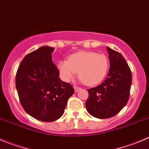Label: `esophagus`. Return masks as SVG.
Here are the masks:
<instances>
[{
	"label": "esophagus",
	"instance_id": "obj_1",
	"mask_svg": "<svg viewBox=\"0 0 149 149\" xmlns=\"http://www.w3.org/2000/svg\"><path fill=\"white\" fill-rule=\"evenodd\" d=\"M74 90H75V92H77L79 90H80L81 89V88L80 87H78V86H74Z\"/></svg>",
	"mask_w": 149,
	"mask_h": 149
}]
</instances>
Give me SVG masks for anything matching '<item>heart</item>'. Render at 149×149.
I'll return each mask as SVG.
<instances>
[{
  "mask_svg": "<svg viewBox=\"0 0 149 149\" xmlns=\"http://www.w3.org/2000/svg\"><path fill=\"white\" fill-rule=\"evenodd\" d=\"M57 68L64 81H70L79 72V78L85 84L94 86L105 79L109 68V60L104 54L82 51L72 54L68 61L60 60Z\"/></svg>",
  "mask_w": 149,
  "mask_h": 149,
  "instance_id": "b5f03b06",
  "label": "heart"
}]
</instances>
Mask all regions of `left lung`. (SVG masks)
Returning a JSON list of instances; mask_svg holds the SVG:
<instances>
[{"mask_svg": "<svg viewBox=\"0 0 149 149\" xmlns=\"http://www.w3.org/2000/svg\"><path fill=\"white\" fill-rule=\"evenodd\" d=\"M110 60L108 76L102 84L88 89L86 108L90 115L108 119L117 114L127 105L132 84V73L127 63L118 52L107 47Z\"/></svg>", "mask_w": 149, "mask_h": 149, "instance_id": "1", "label": "left lung"}]
</instances>
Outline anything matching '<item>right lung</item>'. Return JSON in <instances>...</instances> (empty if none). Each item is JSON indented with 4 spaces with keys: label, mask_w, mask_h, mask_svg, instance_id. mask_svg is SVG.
I'll list each match as a JSON object with an SVG mask.
<instances>
[{
    "label": "right lung",
    "mask_w": 149,
    "mask_h": 149,
    "mask_svg": "<svg viewBox=\"0 0 149 149\" xmlns=\"http://www.w3.org/2000/svg\"><path fill=\"white\" fill-rule=\"evenodd\" d=\"M54 48L47 46L27 54L16 75V88L22 106L39 121L51 122L64 113L73 86L63 81L52 61Z\"/></svg>",
    "instance_id": "1"
}]
</instances>
